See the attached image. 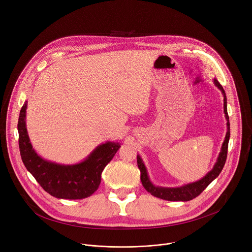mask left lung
I'll use <instances>...</instances> for the list:
<instances>
[{"label":"left lung","instance_id":"8db88e82","mask_svg":"<svg viewBox=\"0 0 252 252\" xmlns=\"http://www.w3.org/2000/svg\"><path fill=\"white\" fill-rule=\"evenodd\" d=\"M213 83L221 91V93L223 94L224 115H225V119L227 121V123H226L227 131L225 134L224 141L222 142L221 150L219 155L217 162H215V164L213 165L212 169L197 182L188 184V185H185L183 187H178V188H162V187H157L152 183L145 163H143L140 156L137 155V157H136L137 166L140 170L141 184H142L143 188H145L150 193H152V195L161 198V199H164V200H169V201H189V200H191V199L195 198L196 196H198L206 189V187L212 181H214V179L217 178L220 175V173L221 172V170L224 166L225 160H226V157H227V148H228V141H229V136H230L229 117L227 115V101H226L225 92H224L222 86L219 83V81L217 79L213 80Z\"/></svg>","mask_w":252,"mask_h":252}]
</instances>
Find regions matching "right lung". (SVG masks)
<instances>
[{"label": "right lung", "instance_id": "add662e5", "mask_svg": "<svg viewBox=\"0 0 252 252\" xmlns=\"http://www.w3.org/2000/svg\"><path fill=\"white\" fill-rule=\"evenodd\" d=\"M27 106L26 100L20 112L18 131L20 154L28 171L54 197L82 199L91 196L98 189L103 168L121 148L120 142L101 143L86 159L76 164H61L47 160L32 149L26 126Z\"/></svg>", "mask_w": 252, "mask_h": 252}]
</instances>
